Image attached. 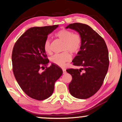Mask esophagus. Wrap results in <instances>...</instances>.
<instances>
[{"label": "esophagus", "mask_w": 122, "mask_h": 122, "mask_svg": "<svg viewBox=\"0 0 122 122\" xmlns=\"http://www.w3.org/2000/svg\"><path fill=\"white\" fill-rule=\"evenodd\" d=\"M63 74H65V73H66V70L65 69H63Z\"/></svg>", "instance_id": "esophagus-1"}]
</instances>
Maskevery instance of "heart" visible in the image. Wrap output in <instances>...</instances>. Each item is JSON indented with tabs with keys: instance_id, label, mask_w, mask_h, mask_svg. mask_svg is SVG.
<instances>
[{
	"instance_id": "heart-1",
	"label": "heart",
	"mask_w": 122,
	"mask_h": 122,
	"mask_svg": "<svg viewBox=\"0 0 122 122\" xmlns=\"http://www.w3.org/2000/svg\"><path fill=\"white\" fill-rule=\"evenodd\" d=\"M55 36L63 41V52L56 54L51 58V62L60 67H64L66 63L69 62L72 58L71 54L78 52L82 45V38L80 34L66 29H61L55 33ZM46 53H51V41L49 38L45 39L43 45Z\"/></svg>"
}]
</instances>
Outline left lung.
Returning <instances> with one entry per match:
<instances>
[{
    "label": "left lung",
    "instance_id": "1",
    "mask_svg": "<svg viewBox=\"0 0 122 122\" xmlns=\"http://www.w3.org/2000/svg\"><path fill=\"white\" fill-rule=\"evenodd\" d=\"M66 28L75 30L82 38L81 50L72 61L73 65L81 68L66 70L72 78L69 91L77 98H89L101 88L108 70L107 46L103 38L87 25L75 23Z\"/></svg>",
    "mask_w": 122,
    "mask_h": 122
}]
</instances>
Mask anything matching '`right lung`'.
<instances>
[{
	"mask_svg": "<svg viewBox=\"0 0 122 122\" xmlns=\"http://www.w3.org/2000/svg\"><path fill=\"white\" fill-rule=\"evenodd\" d=\"M58 25L28 29L16 41L12 53V70L16 81L28 96L42 101L51 96L55 83L63 71L49 61L43 45L47 35ZM46 69L41 73L40 69Z\"/></svg>",
	"mask_w": 122,
	"mask_h": 122,
	"instance_id": "add662e5",
	"label": "right lung"
}]
</instances>
